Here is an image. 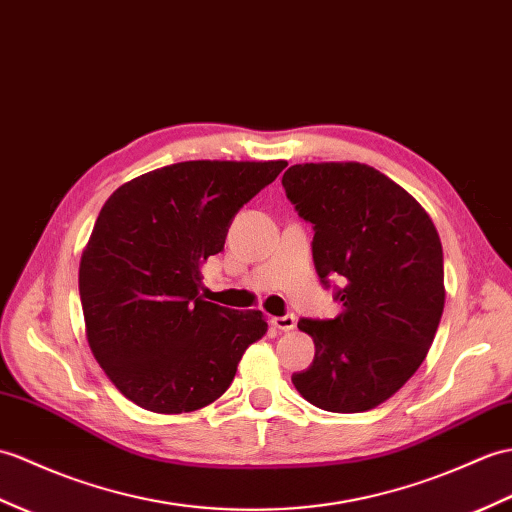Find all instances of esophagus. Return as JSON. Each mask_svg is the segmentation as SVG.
<instances>
[{
    "instance_id": "1",
    "label": "esophagus",
    "mask_w": 512,
    "mask_h": 512,
    "mask_svg": "<svg viewBox=\"0 0 512 512\" xmlns=\"http://www.w3.org/2000/svg\"><path fill=\"white\" fill-rule=\"evenodd\" d=\"M272 327H277L281 331H292L296 327V318L292 314H285V316H275L272 318Z\"/></svg>"
}]
</instances>
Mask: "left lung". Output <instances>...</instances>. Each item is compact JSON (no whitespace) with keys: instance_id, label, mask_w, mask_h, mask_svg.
I'll list each match as a JSON object with an SVG mask.
<instances>
[{"instance_id":"obj_1","label":"left lung","mask_w":512,"mask_h":512,"mask_svg":"<svg viewBox=\"0 0 512 512\" xmlns=\"http://www.w3.org/2000/svg\"><path fill=\"white\" fill-rule=\"evenodd\" d=\"M285 194L314 224L318 277H342L331 320H299L312 366L292 375L299 395L327 412H366L417 373L445 307L441 237L419 200L358 161L296 163Z\"/></svg>"}]
</instances>
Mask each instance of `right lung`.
<instances>
[{
  "label": "right lung",
  "instance_id": "add662e5",
  "mask_svg": "<svg viewBox=\"0 0 512 512\" xmlns=\"http://www.w3.org/2000/svg\"><path fill=\"white\" fill-rule=\"evenodd\" d=\"M288 161H183L141 174L104 202L80 257L93 358L126 399L157 414L209 406L268 331L259 310L200 296L202 264L231 220Z\"/></svg>",
  "mask_w": 512,
  "mask_h": 512
}]
</instances>
